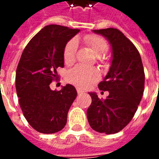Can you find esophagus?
<instances>
[{
	"label": "esophagus",
	"instance_id": "34e87169",
	"mask_svg": "<svg viewBox=\"0 0 159 159\" xmlns=\"http://www.w3.org/2000/svg\"><path fill=\"white\" fill-rule=\"evenodd\" d=\"M83 93H84V92H83L81 89H80V88H77V93L79 94V95H80V94Z\"/></svg>",
	"mask_w": 159,
	"mask_h": 159
}]
</instances>
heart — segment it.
<instances>
[{"mask_svg":"<svg viewBox=\"0 0 159 159\" xmlns=\"http://www.w3.org/2000/svg\"><path fill=\"white\" fill-rule=\"evenodd\" d=\"M84 41L93 51L95 55L99 57L105 55L108 51V44L103 37L96 34H88L84 37ZM77 51V42L70 40L66 42L63 50V59L66 65L73 64L75 61ZM99 78V73L95 68L78 65L70 69L66 73V80L74 86L86 88L96 82Z\"/></svg>","mask_w":159,"mask_h":159,"instance_id":"b5f03b06","label":"heart"}]
</instances>
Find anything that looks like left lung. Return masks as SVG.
<instances>
[{
    "instance_id": "left-lung-1",
    "label": "left lung",
    "mask_w": 159,
    "mask_h": 159,
    "mask_svg": "<svg viewBox=\"0 0 159 159\" xmlns=\"http://www.w3.org/2000/svg\"><path fill=\"white\" fill-rule=\"evenodd\" d=\"M106 37L112 49V61L104 80L98 84L101 91H108L106 99L90 93L92 103L87 119L94 131L114 134L125 127L139 107L144 93V72L138 49L117 28L93 30ZM103 93V92H102Z\"/></svg>"
}]
</instances>
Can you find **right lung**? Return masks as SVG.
Segmentation results:
<instances>
[{
    "instance_id": "1",
    "label": "right lung",
    "mask_w": 159,
    "mask_h": 159,
    "mask_svg": "<svg viewBox=\"0 0 159 159\" xmlns=\"http://www.w3.org/2000/svg\"><path fill=\"white\" fill-rule=\"evenodd\" d=\"M80 32L61 25H48L23 50L16 69L15 87L20 107L28 124L40 133H55L65 127L69 108L77 96L70 84L51 90L57 68L64 67L63 50Z\"/></svg>"
}]
</instances>
